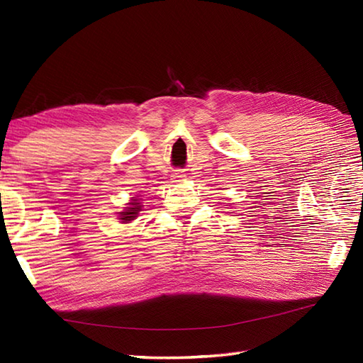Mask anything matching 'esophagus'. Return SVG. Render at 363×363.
Here are the masks:
<instances>
[{
    "instance_id": "esophagus-1",
    "label": "esophagus",
    "mask_w": 363,
    "mask_h": 363,
    "mask_svg": "<svg viewBox=\"0 0 363 363\" xmlns=\"http://www.w3.org/2000/svg\"><path fill=\"white\" fill-rule=\"evenodd\" d=\"M184 177H186V174H182L181 172H177V173H174V174H173L172 179H173V182H179V181H182V179H184Z\"/></svg>"
}]
</instances>
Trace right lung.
Listing matches in <instances>:
<instances>
[{
	"mask_svg": "<svg viewBox=\"0 0 363 363\" xmlns=\"http://www.w3.org/2000/svg\"><path fill=\"white\" fill-rule=\"evenodd\" d=\"M142 203H140V199L138 198H133L130 199V201L128 203V207H125V209H123L121 212H120V215H118V220L121 221V223H130L133 220H135L137 217H138V213H140V211H142Z\"/></svg>",
	"mask_w": 363,
	"mask_h": 363,
	"instance_id": "add662e5",
	"label": "right lung"
}]
</instances>
